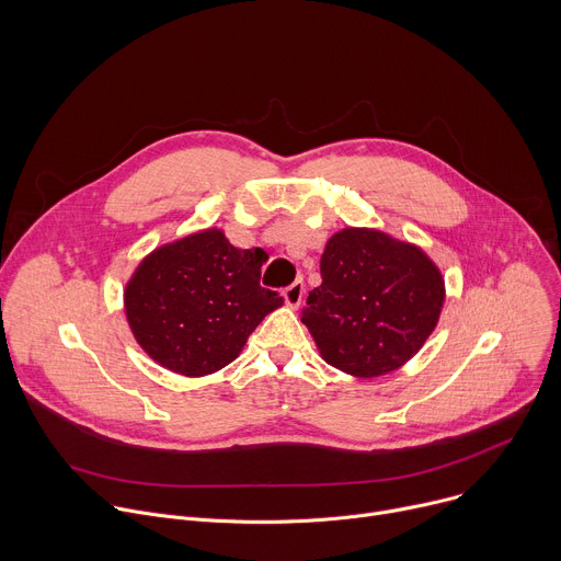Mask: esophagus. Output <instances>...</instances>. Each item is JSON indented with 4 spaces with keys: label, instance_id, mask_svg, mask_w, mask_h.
I'll return each mask as SVG.
<instances>
[{
    "label": "esophagus",
    "instance_id": "esophagus-1",
    "mask_svg": "<svg viewBox=\"0 0 561 561\" xmlns=\"http://www.w3.org/2000/svg\"><path fill=\"white\" fill-rule=\"evenodd\" d=\"M282 297H284V304L288 308H297L301 304V297H304V282L301 279L293 282L288 288H284Z\"/></svg>",
    "mask_w": 561,
    "mask_h": 561
}]
</instances>
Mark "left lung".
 I'll list each match as a JSON object with an SVG mask.
<instances>
[{
    "instance_id": "8db88e82",
    "label": "left lung",
    "mask_w": 561,
    "mask_h": 561,
    "mask_svg": "<svg viewBox=\"0 0 561 561\" xmlns=\"http://www.w3.org/2000/svg\"><path fill=\"white\" fill-rule=\"evenodd\" d=\"M319 271L322 284L308 293L301 322L322 359L346 375L373 379L402 368L439 322V266L383 230H337Z\"/></svg>"
}]
</instances>
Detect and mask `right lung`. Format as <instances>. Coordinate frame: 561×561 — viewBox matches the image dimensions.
<instances>
[{
    "label": "right lung",
    "instance_id": "obj_1",
    "mask_svg": "<svg viewBox=\"0 0 561 561\" xmlns=\"http://www.w3.org/2000/svg\"><path fill=\"white\" fill-rule=\"evenodd\" d=\"M262 249H234L217 226L150 251L124 286L128 329L162 368L204 377L239 357L262 319L282 306L260 286Z\"/></svg>",
    "mask_w": 561,
    "mask_h": 561
}]
</instances>
